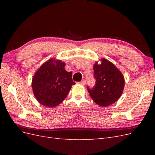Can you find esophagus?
I'll use <instances>...</instances> for the list:
<instances>
[{"mask_svg": "<svg viewBox=\"0 0 155 155\" xmlns=\"http://www.w3.org/2000/svg\"><path fill=\"white\" fill-rule=\"evenodd\" d=\"M79 83H80L81 85H85V84H86V81H85V79H83V80H82L81 82H79Z\"/></svg>", "mask_w": 155, "mask_h": 155, "instance_id": "34e87169", "label": "esophagus"}]
</instances>
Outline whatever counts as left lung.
<instances>
[{"mask_svg": "<svg viewBox=\"0 0 155 155\" xmlns=\"http://www.w3.org/2000/svg\"><path fill=\"white\" fill-rule=\"evenodd\" d=\"M101 64L94 65L96 85L92 88L87 87L88 92L98 105L106 107L114 104L122 94L125 86L123 74L115 65L105 59Z\"/></svg>", "mask_w": 155, "mask_h": 155, "instance_id": "left-lung-1", "label": "left lung"}]
</instances>
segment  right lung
Instances as JSON below:
<instances>
[{"label": "right lung", "instance_id": "obj_1", "mask_svg": "<svg viewBox=\"0 0 155 155\" xmlns=\"http://www.w3.org/2000/svg\"><path fill=\"white\" fill-rule=\"evenodd\" d=\"M64 66L61 61L50 59L35 73L31 86L35 98L41 105L48 107L59 105L75 85L72 72H67Z\"/></svg>", "mask_w": 155, "mask_h": 155}]
</instances>
